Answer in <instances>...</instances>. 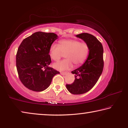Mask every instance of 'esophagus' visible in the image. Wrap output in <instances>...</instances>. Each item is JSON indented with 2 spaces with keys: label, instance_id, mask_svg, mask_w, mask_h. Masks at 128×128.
<instances>
[{
  "label": "esophagus",
  "instance_id": "obj_1",
  "mask_svg": "<svg viewBox=\"0 0 128 128\" xmlns=\"http://www.w3.org/2000/svg\"><path fill=\"white\" fill-rule=\"evenodd\" d=\"M60 74L62 75H66L67 74L66 72H60Z\"/></svg>",
  "mask_w": 128,
  "mask_h": 128
}]
</instances>
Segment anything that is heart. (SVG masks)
<instances>
[{"label":"heart","instance_id":"obj_1","mask_svg":"<svg viewBox=\"0 0 128 128\" xmlns=\"http://www.w3.org/2000/svg\"><path fill=\"white\" fill-rule=\"evenodd\" d=\"M66 59L54 64V68L58 70H66L74 64L79 66L87 59L90 53L88 45L76 39H64L59 41V45L53 44L49 48V54L52 60L57 61L65 53Z\"/></svg>","mask_w":128,"mask_h":128}]
</instances>
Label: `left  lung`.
<instances>
[{
	"label": "left lung",
	"instance_id": "8db88e82",
	"mask_svg": "<svg viewBox=\"0 0 128 128\" xmlns=\"http://www.w3.org/2000/svg\"><path fill=\"white\" fill-rule=\"evenodd\" d=\"M76 37L88 45L90 53L84 64L72 72L75 74L74 82L66 84V86L70 93L80 95L92 88L99 80L104 68L103 48L102 43L89 33H83L77 34Z\"/></svg>",
	"mask_w": 128,
	"mask_h": 128
}]
</instances>
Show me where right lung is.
Returning <instances> with one entry per match:
<instances>
[{
  "mask_svg": "<svg viewBox=\"0 0 128 128\" xmlns=\"http://www.w3.org/2000/svg\"><path fill=\"white\" fill-rule=\"evenodd\" d=\"M58 36L37 32L24 39L16 54V68L23 85L33 91H42L60 72L49 67L52 62L49 48Z\"/></svg>",
  "mask_w": 128,
  "mask_h": 128,
  "instance_id": "add662e5",
  "label": "right lung"
}]
</instances>
